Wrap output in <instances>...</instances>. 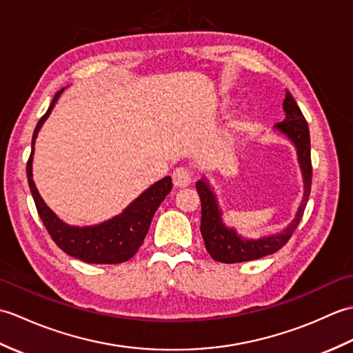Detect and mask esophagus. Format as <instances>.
Masks as SVG:
<instances>
[{"mask_svg": "<svg viewBox=\"0 0 353 353\" xmlns=\"http://www.w3.org/2000/svg\"><path fill=\"white\" fill-rule=\"evenodd\" d=\"M191 183V174L188 170L177 168L172 171V185L174 188H186Z\"/></svg>", "mask_w": 353, "mask_h": 353, "instance_id": "34e87169", "label": "esophagus"}]
</instances>
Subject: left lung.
Masks as SVG:
<instances>
[{
  "label": "left lung",
  "instance_id": "left-lung-1",
  "mask_svg": "<svg viewBox=\"0 0 353 353\" xmlns=\"http://www.w3.org/2000/svg\"><path fill=\"white\" fill-rule=\"evenodd\" d=\"M285 119L274 125V130L285 134L296 147L299 167L303 177V199L299 206L296 216L287 228L276 235H267L258 239H247L236 234L235 229L228 228L223 221V212L219 206V200L214 190L209 185L208 179L203 177L196 183L197 192L201 201V236L205 239L206 250L214 261L224 262V264H236L259 259L267 254H272L287 244L296 228L301 223L306 201L310 199L311 181H312V165H311V139L310 129L301 108L287 91L283 100Z\"/></svg>",
  "mask_w": 353,
  "mask_h": 353
}]
</instances>
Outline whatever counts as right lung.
Returning <instances> with one entry per match:
<instances>
[{
	"mask_svg": "<svg viewBox=\"0 0 353 353\" xmlns=\"http://www.w3.org/2000/svg\"><path fill=\"white\" fill-rule=\"evenodd\" d=\"M63 89L54 95L48 110L39 119L33 133L32 154L27 162L30 191H32L37 214H39L43 226L47 228L52 241L66 254L88 262V264H119V262L129 261L144 243L154 212L172 188L171 177L167 176L157 181L139 197L134 199L121 214L112 216L108 221L95 224V226H70L59 219L45 203L33 182V154L37 133H39L45 119L50 117Z\"/></svg>",
	"mask_w": 353,
	"mask_h": 353,
	"instance_id": "add662e5",
	"label": "right lung"
}]
</instances>
